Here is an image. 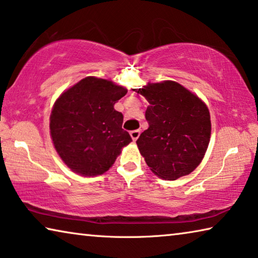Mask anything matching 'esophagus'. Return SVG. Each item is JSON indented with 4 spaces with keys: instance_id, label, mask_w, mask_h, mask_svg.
<instances>
[{
    "instance_id": "34e87169",
    "label": "esophagus",
    "mask_w": 258,
    "mask_h": 258,
    "mask_svg": "<svg viewBox=\"0 0 258 258\" xmlns=\"http://www.w3.org/2000/svg\"><path fill=\"white\" fill-rule=\"evenodd\" d=\"M139 135H141V132H139V130H133V132H130V136H132L134 142L137 141L138 137H139Z\"/></svg>"
}]
</instances>
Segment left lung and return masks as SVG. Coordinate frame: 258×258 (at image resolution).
I'll use <instances>...</instances> for the list:
<instances>
[{
    "instance_id": "1",
    "label": "left lung",
    "mask_w": 258,
    "mask_h": 258,
    "mask_svg": "<svg viewBox=\"0 0 258 258\" xmlns=\"http://www.w3.org/2000/svg\"><path fill=\"white\" fill-rule=\"evenodd\" d=\"M149 101V128L137 139L145 162L155 175L175 180L188 175L204 159L212 123L199 97L174 81L149 83L139 89Z\"/></svg>"
}]
</instances>
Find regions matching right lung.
<instances>
[{
    "instance_id": "1",
    "label": "right lung",
    "mask_w": 258,
    "mask_h": 258,
    "mask_svg": "<svg viewBox=\"0 0 258 258\" xmlns=\"http://www.w3.org/2000/svg\"><path fill=\"white\" fill-rule=\"evenodd\" d=\"M125 88L112 81L86 78L56 100L50 115V133L67 166L83 176L107 171L133 142L122 129L123 115L114 104L126 94Z\"/></svg>"
}]
</instances>
